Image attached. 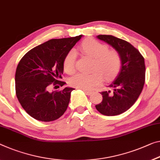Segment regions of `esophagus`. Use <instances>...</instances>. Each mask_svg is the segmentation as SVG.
Returning <instances> with one entry per match:
<instances>
[{
	"label": "esophagus",
	"mask_w": 160,
	"mask_h": 160,
	"mask_svg": "<svg viewBox=\"0 0 160 160\" xmlns=\"http://www.w3.org/2000/svg\"><path fill=\"white\" fill-rule=\"evenodd\" d=\"M83 92H84V93L87 95H91L92 94V92H91V91H88V90H86V89H82Z\"/></svg>",
	"instance_id": "esophagus-1"
}]
</instances>
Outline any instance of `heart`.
Returning <instances> with one entry per match:
<instances>
[{
	"label": "heart",
	"instance_id": "obj_1",
	"mask_svg": "<svg viewBox=\"0 0 160 160\" xmlns=\"http://www.w3.org/2000/svg\"><path fill=\"white\" fill-rule=\"evenodd\" d=\"M83 54L93 58L92 70L89 74L78 73L69 79V83L73 87L88 90L99 84L102 77L105 80L114 77L119 72L122 66V58L115 50H108V46L93 38H87L80 45ZM76 54L74 51H70L63 60V69L68 73L75 70Z\"/></svg>",
	"mask_w": 160,
	"mask_h": 160
}]
</instances>
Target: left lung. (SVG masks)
<instances>
[{
  "mask_svg": "<svg viewBox=\"0 0 160 160\" xmlns=\"http://www.w3.org/2000/svg\"><path fill=\"white\" fill-rule=\"evenodd\" d=\"M97 38L112 46L122 58V66L117 77L102 92V102L95 106L105 116H116L126 112L141 94L145 80L144 57L131 43L111 35Z\"/></svg>",
  "mask_w": 160,
  "mask_h": 160,
  "instance_id": "left-lung-1",
  "label": "left lung"
}]
</instances>
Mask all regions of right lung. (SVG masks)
I'll use <instances>...</instances> for the list:
<instances>
[{
    "instance_id": "obj_1",
    "label": "right lung",
    "mask_w": 160,
    "mask_h": 160,
    "mask_svg": "<svg viewBox=\"0 0 160 160\" xmlns=\"http://www.w3.org/2000/svg\"><path fill=\"white\" fill-rule=\"evenodd\" d=\"M51 39L32 48L17 66L16 93L23 109L34 119L51 122L64 114L74 88L65 87L59 92H48L49 87H63V60L82 37ZM59 88V87H58Z\"/></svg>"
}]
</instances>
